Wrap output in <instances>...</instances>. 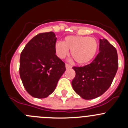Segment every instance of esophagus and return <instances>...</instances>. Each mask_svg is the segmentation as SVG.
Returning <instances> with one entry per match:
<instances>
[{
	"label": "esophagus",
	"instance_id": "obj_1",
	"mask_svg": "<svg viewBox=\"0 0 128 128\" xmlns=\"http://www.w3.org/2000/svg\"><path fill=\"white\" fill-rule=\"evenodd\" d=\"M65 67H66V69H69V68H70L72 66H70L69 64H68V63H66V64H65Z\"/></svg>",
	"mask_w": 128,
	"mask_h": 128
}]
</instances>
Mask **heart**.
<instances>
[{
  "mask_svg": "<svg viewBox=\"0 0 128 128\" xmlns=\"http://www.w3.org/2000/svg\"><path fill=\"white\" fill-rule=\"evenodd\" d=\"M98 42L94 38L87 36H66L64 41H57L54 45L56 54L64 58L71 51L72 56L79 65H86L96 56Z\"/></svg>",
  "mask_w": 128,
  "mask_h": 128,
  "instance_id": "heart-1",
  "label": "heart"
}]
</instances>
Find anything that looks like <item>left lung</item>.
I'll return each mask as SVG.
<instances>
[{
	"mask_svg": "<svg viewBox=\"0 0 128 128\" xmlns=\"http://www.w3.org/2000/svg\"><path fill=\"white\" fill-rule=\"evenodd\" d=\"M99 41V53L92 63L73 67L76 74L72 86L78 95L86 100L102 95L111 85L118 68L116 49L106 39Z\"/></svg>",
	"mask_w": 128,
	"mask_h": 128,
	"instance_id": "left-lung-1",
	"label": "left lung"
}]
</instances>
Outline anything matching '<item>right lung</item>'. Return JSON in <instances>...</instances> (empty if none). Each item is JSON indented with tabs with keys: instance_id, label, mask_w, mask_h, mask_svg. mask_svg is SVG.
Instances as JSON below:
<instances>
[{
	"instance_id": "add662e5",
	"label": "right lung",
	"mask_w": 128,
	"mask_h": 128,
	"mask_svg": "<svg viewBox=\"0 0 128 128\" xmlns=\"http://www.w3.org/2000/svg\"><path fill=\"white\" fill-rule=\"evenodd\" d=\"M53 32L38 34L29 41L20 56L19 74L24 88L36 98H46L55 90L66 70L65 63L56 55Z\"/></svg>"
}]
</instances>
